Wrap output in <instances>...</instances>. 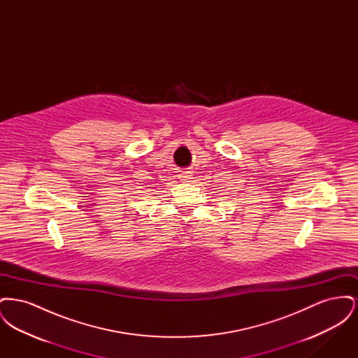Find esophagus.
<instances>
[{"mask_svg": "<svg viewBox=\"0 0 358 358\" xmlns=\"http://www.w3.org/2000/svg\"><path fill=\"white\" fill-rule=\"evenodd\" d=\"M193 174H192V171H184V173H181L180 176H178V178L182 181V182H189L193 177H192Z\"/></svg>", "mask_w": 358, "mask_h": 358, "instance_id": "34e87169", "label": "esophagus"}]
</instances>
